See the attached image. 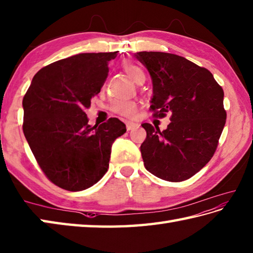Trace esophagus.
<instances>
[{
	"label": "esophagus",
	"mask_w": 253,
	"mask_h": 253,
	"mask_svg": "<svg viewBox=\"0 0 253 253\" xmlns=\"http://www.w3.org/2000/svg\"><path fill=\"white\" fill-rule=\"evenodd\" d=\"M138 126H140V125H138V123L131 122V121H127V122H126V128H127V131L134 130V128H137Z\"/></svg>",
	"instance_id": "1"
}]
</instances>
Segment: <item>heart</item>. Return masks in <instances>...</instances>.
<instances>
[{
    "label": "heart",
    "mask_w": 253,
    "mask_h": 253,
    "mask_svg": "<svg viewBox=\"0 0 253 253\" xmlns=\"http://www.w3.org/2000/svg\"><path fill=\"white\" fill-rule=\"evenodd\" d=\"M123 68H125L126 73L130 75L133 80L140 72H142L140 68H137V66L131 63H125L123 64ZM111 109L115 112L119 113L121 116L132 117L134 115V112H135L136 104L133 100H115L111 105Z\"/></svg>",
    "instance_id": "obj_1"
}]
</instances>
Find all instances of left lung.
Wrapping results in <instances>:
<instances>
[{"instance_id": "8db88e82", "label": "left lung", "mask_w": 253, "mask_h": 253, "mask_svg": "<svg viewBox=\"0 0 253 253\" xmlns=\"http://www.w3.org/2000/svg\"><path fill=\"white\" fill-rule=\"evenodd\" d=\"M153 83L154 116L171 115L166 130L143 123L141 145L146 170L171 182L199 172L217 147L226 122L224 90L209 70L183 56L166 52L135 53Z\"/></svg>"}]
</instances>
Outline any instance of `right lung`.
Returning a JSON list of instances; mask_svg holds the SVG:
<instances>
[{"mask_svg":"<svg viewBox=\"0 0 253 253\" xmlns=\"http://www.w3.org/2000/svg\"><path fill=\"white\" fill-rule=\"evenodd\" d=\"M118 52L79 53L53 62L34 76L24 96L26 140L45 176L68 191L88 189L104 177L112 144L126 131L117 118L91 126L85 113Z\"/></svg>","mask_w":253,"mask_h":253,"instance_id":"obj_1","label":"right lung"}]
</instances>
